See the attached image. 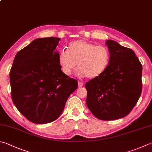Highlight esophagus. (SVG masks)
Instances as JSON below:
<instances>
[{"instance_id": "obj_1", "label": "esophagus", "mask_w": 152, "mask_h": 152, "mask_svg": "<svg viewBox=\"0 0 152 152\" xmlns=\"http://www.w3.org/2000/svg\"><path fill=\"white\" fill-rule=\"evenodd\" d=\"M83 83H82V82H81V81H79L78 82V86H79V87H82L83 86Z\"/></svg>"}]
</instances>
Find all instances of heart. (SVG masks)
I'll use <instances>...</instances> for the list:
<instances>
[{"mask_svg": "<svg viewBox=\"0 0 152 152\" xmlns=\"http://www.w3.org/2000/svg\"><path fill=\"white\" fill-rule=\"evenodd\" d=\"M58 61L65 75L69 76L77 64L80 76L96 79L109 66L110 53L104 45H96L83 39H78L69 44L67 51H59Z\"/></svg>", "mask_w": 152, "mask_h": 152, "instance_id": "heart-1", "label": "heart"}]
</instances>
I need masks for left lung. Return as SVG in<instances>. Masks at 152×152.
Segmentation results:
<instances>
[{
	"instance_id": "1",
	"label": "left lung",
	"mask_w": 152,
	"mask_h": 152,
	"mask_svg": "<svg viewBox=\"0 0 152 152\" xmlns=\"http://www.w3.org/2000/svg\"><path fill=\"white\" fill-rule=\"evenodd\" d=\"M110 53L107 71L86 83L87 106L102 121L128 115L135 107L142 89V66L134 51L111 39L106 42Z\"/></svg>"
}]
</instances>
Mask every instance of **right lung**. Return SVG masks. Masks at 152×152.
<instances>
[{"mask_svg":"<svg viewBox=\"0 0 152 152\" xmlns=\"http://www.w3.org/2000/svg\"><path fill=\"white\" fill-rule=\"evenodd\" d=\"M60 38H38L19 51L10 71L15 107L35 124H47L61 115L77 81L62 72L56 51Z\"/></svg>","mask_w":152,"mask_h":152,"instance_id":"right-lung-1","label":"right lung"}]
</instances>
